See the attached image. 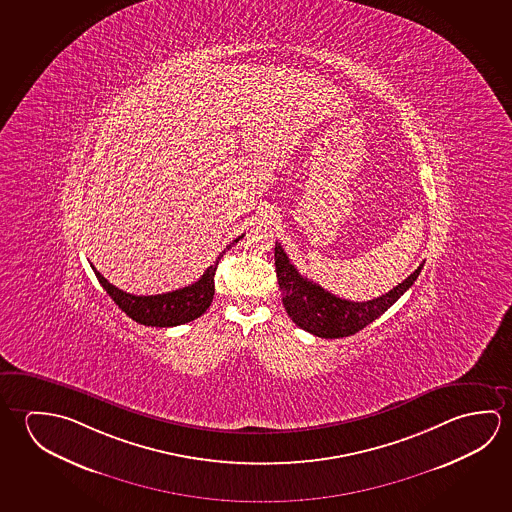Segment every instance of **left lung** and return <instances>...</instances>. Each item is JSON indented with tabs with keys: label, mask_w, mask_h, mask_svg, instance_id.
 I'll return each instance as SVG.
<instances>
[{
	"label": "left lung",
	"mask_w": 512,
	"mask_h": 512,
	"mask_svg": "<svg viewBox=\"0 0 512 512\" xmlns=\"http://www.w3.org/2000/svg\"><path fill=\"white\" fill-rule=\"evenodd\" d=\"M423 264L393 287L389 293L368 302H350L336 294L328 293L321 285L302 277L298 269L291 264L280 243L275 244V266H277L278 285L282 291V302L289 318L298 327L310 332L312 336L323 339H337L357 334L368 327L371 321L380 318L419 277Z\"/></svg>",
	"instance_id": "1"
}]
</instances>
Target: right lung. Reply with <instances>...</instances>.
Instances as JSON below:
<instances>
[{
  "instance_id": "right-lung-1",
  "label": "right lung",
  "mask_w": 512,
  "mask_h": 512,
  "mask_svg": "<svg viewBox=\"0 0 512 512\" xmlns=\"http://www.w3.org/2000/svg\"><path fill=\"white\" fill-rule=\"evenodd\" d=\"M239 239H243V235H239L237 239L228 244L223 252L219 253L216 262L207 268L200 280H196L194 284L182 287V289L171 291V293L135 296V294L125 293L116 285L110 284L109 280L93 266L94 275L128 318H132L146 327H176V325H184L193 319L200 318L203 312L209 309L212 298H214V275L218 269L219 259L235 243H239Z\"/></svg>"
}]
</instances>
